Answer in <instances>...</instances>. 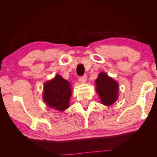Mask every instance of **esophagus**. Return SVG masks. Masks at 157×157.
Here are the masks:
<instances>
[{"mask_svg":"<svg viewBox=\"0 0 157 157\" xmlns=\"http://www.w3.org/2000/svg\"><path fill=\"white\" fill-rule=\"evenodd\" d=\"M86 80H87V77H86V75H83V76L79 77V81H80V82H82V83L86 82Z\"/></svg>","mask_w":157,"mask_h":157,"instance_id":"obj_1","label":"esophagus"}]
</instances>
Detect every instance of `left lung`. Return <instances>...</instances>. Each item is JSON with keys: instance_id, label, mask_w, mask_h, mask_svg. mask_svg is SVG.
I'll list each match as a JSON object with an SVG mask.
<instances>
[{"instance_id": "1", "label": "left lung", "mask_w": 157, "mask_h": 157, "mask_svg": "<svg viewBox=\"0 0 157 157\" xmlns=\"http://www.w3.org/2000/svg\"><path fill=\"white\" fill-rule=\"evenodd\" d=\"M96 91L100 96L102 104L105 105H112L118 98L119 85L113 78L109 77L107 74H99L96 80Z\"/></svg>"}]
</instances>
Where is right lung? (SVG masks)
<instances>
[{
  "mask_svg": "<svg viewBox=\"0 0 157 157\" xmlns=\"http://www.w3.org/2000/svg\"><path fill=\"white\" fill-rule=\"evenodd\" d=\"M70 83L60 75H57L53 80L47 81L44 86V100L52 109L63 111L69 107L71 95Z\"/></svg>",
  "mask_w": 157,
  "mask_h": 157,
  "instance_id": "1",
  "label": "right lung"
}]
</instances>
